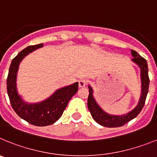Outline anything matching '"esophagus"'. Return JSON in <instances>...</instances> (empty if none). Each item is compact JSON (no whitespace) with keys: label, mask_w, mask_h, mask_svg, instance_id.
I'll return each mask as SVG.
<instances>
[{"label":"esophagus","mask_w":157,"mask_h":157,"mask_svg":"<svg viewBox=\"0 0 157 157\" xmlns=\"http://www.w3.org/2000/svg\"><path fill=\"white\" fill-rule=\"evenodd\" d=\"M78 83H79V87H84L87 84V80L85 79H80V80H78Z\"/></svg>","instance_id":"obj_1"}]
</instances>
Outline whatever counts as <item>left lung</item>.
<instances>
[{
	"label": "left lung",
	"mask_w": 157,
	"mask_h": 157,
	"mask_svg": "<svg viewBox=\"0 0 157 157\" xmlns=\"http://www.w3.org/2000/svg\"><path fill=\"white\" fill-rule=\"evenodd\" d=\"M131 54L134 57L132 59V61L138 64L141 69L142 94H141L140 100L138 101V104L133 110H131V112L122 116L109 115V114L105 113L95 101L94 97H93L92 88L88 86L89 95L88 98H87V107L92 116L93 119L101 126L107 127V128H117V127L123 126L128 122H129L130 121L135 118L138 114L140 113L144 105H145L149 85V70H148L147 62L135 51L131 50Z\"/></svg>",
	"instance_id": "obj_1"
}]
</instances>
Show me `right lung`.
Here are the masks:
<instances>
[{
    "label": "right lung",
    "mask_w": 157,
    "mask_h": 157,
    "mask_svg": "<svg viewBox=\"0 0 157 157\" xmlns=\"http://www.w3.org/2000/svg\"><path fill=\"white\" fill-rule=\"evenodd\" d=\"M41 47H43L42 44L30 45L21 51L12 59L7 78V91L14 111L22 119L39 127L51 125L56 122L61 117L70 98L78 91L77 82L59 89L50 98L42 102L28 104L21 99L16 89V75L19 65L26 55Z\"/></svg>",
    "instance_id": "right-lung-1"
}]
</instances>
